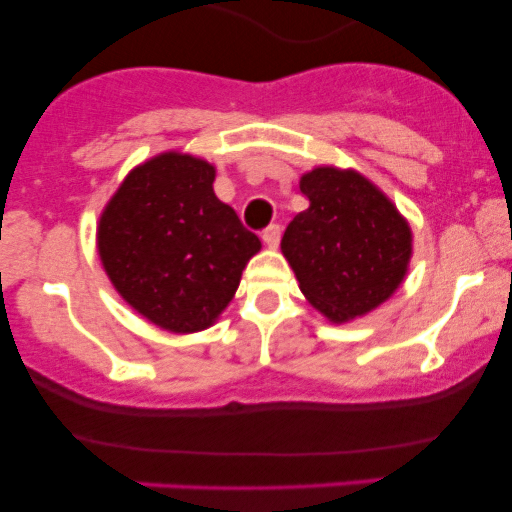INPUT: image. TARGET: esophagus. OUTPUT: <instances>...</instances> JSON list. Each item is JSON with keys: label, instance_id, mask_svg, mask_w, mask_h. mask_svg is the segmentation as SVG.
Wrapping results in <instances>:
<instances>
[{"label": "esophagus", "instance_id": "1", "mask_svg": "<svg viewBox=\"0 0 512 512\" xmlns=\"http://www.w3.org/2000/svg\"><path fill=\"white\" fill-rule=\"evenodd\" d=\"M262 240H264V245H267V248H279V240H281V228L276 226V223H272V226H267L264 228V233H262Z\"/></svg>", "mask_w": 512, "mask_h": 512}]
</instances>
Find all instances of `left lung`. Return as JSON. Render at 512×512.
<instances>
[{"label":"left lung","mask_w":512,"mask_h":512,"mask_svg":"<svg viewBox=\"0 0 512 512\" xmlns=\"http://www.w3.org/2000/svg\"><path fill=\"white\" fill-rule=\"evenodd\" d=\"M308 209L281 238V255L305 301L332 325L373 313L407 279L414 236L375 182L354 168L317 166L301 175Z\"/></svg>","instance_id":"obj_1"}]
</instances>
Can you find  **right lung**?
Segmentation results:
<instances>
[{"mask_svg": "<svg viewBox=\"0 0 512 512\" xmlns=\"http://www.w3.org/2000/svg\"><path fill=\"white\" fill-rule=\"evenodd\" d=\"M214 180L204 158L163 151L129 170L98 219L96 248L110 284L166 332L214 325L262 250L214 195Z\"/></svg>", "mask_w": 512, "mask_h": 512, "instance_id": "obj_1", "label": "right lung"}]
</instances>
